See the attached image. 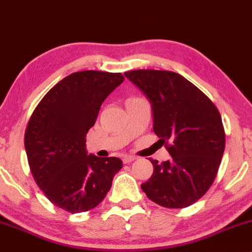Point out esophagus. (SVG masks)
I'll use <instances>...</instances> for the list:
<instances>
[{
    "mask_svg": "<svg viewBox=\"0 0 252 252\" xmlns=\"http://www.w3.org/2000/svg\"><path fill=\"white\" fill-rule=\"evenodd\" d=\"M136 158L135 156H131V155H126L123 158V163H130L132 162V161H135Z\"/></svg>",
    "mask_w": 252,
    "mask_h": 252,
    "instance_id": "34e87169",
    "label": "esophagus"
}]
</instances>
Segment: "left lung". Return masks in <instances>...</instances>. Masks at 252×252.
Returning <instances> with one entry per match:
<instances>
[{
  "mask_svg": "<svg viewBox=\"0 0 252 252\" xmlns=\"http://www.w3.org/2000/svg\"><path fill=\"white\" fill-rule=\"evenodd\" d=\"M152 105L153 130L172 158L158 163L141 189L152 201L184 209L209 190L225 149L221 117L192 83L170 71L135 70L124 73Z\"/></svg>",
  "mask_w": 252,
  "mask_h": 252,
  "instance_id": "1",
  "label": "left lung"
}]
</instances>
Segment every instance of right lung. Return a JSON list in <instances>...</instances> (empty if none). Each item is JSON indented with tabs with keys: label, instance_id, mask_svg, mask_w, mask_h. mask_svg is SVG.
I'll return each mask as SVG.
<instances>
[{
	"label": "right lung",
	"instance_id": "add662e5",
	"mask_svg": "<svg viewBox=\"0 0 252 252\" xmlns=\"http://www.w3.org/2000/svg\"><path fill=\"white\" fill-rule=\"evenodd\" d=\"M123 82L121 73L74 72L45 94L28 122L25 148L32 174L50 201L67 212L98 206L122 168L121 158L88 154L86 134Z\"/></svg>",
	"mask_w": 252,
	"mask_h": 252
}]
</instances>
